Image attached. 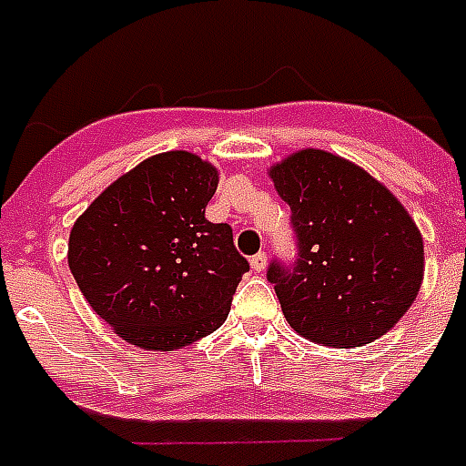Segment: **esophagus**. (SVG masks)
<instances>
[{"instance_id":"obj_1","label":"esophagus","mask_w":466,"mask_h":466,"mask_svg":"<svg viewBox=\"0 0 466 466\" xmlns=\"http://www.w3.org/2000/svg\"><path fill=\"white\" fill-rule=\"evenodd\" d=\"M266 266H268V253L266 251L256 253V256L251 258V268L256 272H263V270H266Z\"/></svg>"}]
</instances>
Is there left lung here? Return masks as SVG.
Listing matches in <instances>:
<instances>
[{"instance_id":"left-lung-1","label":"left lung","mask_w":466,"mask_h":466,"mask_svg":"<svg viewBox=\"0 0 466 466\" xmlns=\"http://www.w3.org/2000/svg\"><path fill=\"white\" fill-rule=\"evenodd\" d=\"M292 210L297 260H272L287 323L325 347H361L395 328L423 279V239L404 206L350 160L306 147L270 167Z\"/></svg>"}]
</instances>
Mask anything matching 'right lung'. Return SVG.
Listing matches in <instances>:
<instances>
[{"label":"right lung","instance_id":"add662e5","mask_svg":"<svg viewBox=\"0 0 466 466\" xmlns=\"http://www.w3.org/2000/svg\"><path fill=\"white\" fill-rule=\"evenodd\" d=\"M218 181L210 162L169 150L109 184L76 220L71 275L127 342L174 351L227 320L248 260L232 227L206 220Z\"/></svg>","mask_w":466,"mask_h":466}]
</instances>
